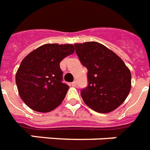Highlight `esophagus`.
<instances>
[{
    "instance_id": "obj_1",
    "label": "esophagus",
    "mask_w": 150,
    "mask_h": 150,
    "mask_svg": "<svg viewBox=\"0 0 150 150\" xmlns=\"http://www.w3.org/2000/svg\"><path fill=\"white\" fill-rule=\"evenodd\" d=\"M70 85H71L72 87H76V81H74V82H72L71 83H70Z\"/></svg>"
}]
</instances>
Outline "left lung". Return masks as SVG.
Here are the masks:
<instances>
[{"instance_id": "obj_1", "label": "left lung", "mask_w": 150, "mask_h": 150, "mask_svg": "<svg viewBox=\"0 0 150 150\" xmlns=\"http://www.w3.org/2000/svg\"><path fill=\"white\" fill-rule=\"evenodd\" d=\"M87 68L88 86L81 91L84 103L94 111L108 113L119 107L131 89V73L122 59L97 42L74 44Z\"/></svg>"}]
</instances>
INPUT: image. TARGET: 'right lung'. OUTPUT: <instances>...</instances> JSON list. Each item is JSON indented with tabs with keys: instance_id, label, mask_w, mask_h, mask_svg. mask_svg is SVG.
Segmentation results:
<instances>
[{
	"instance_id": "add662e5",
	"label": "right lung",
	"mask_w": 150,
	"mask_h": 150,
	"mask_svg": "<svg viewBox=\"0 0 150 150\" xmlns=\"http://www.w3.org/2000/svg\"><path fill=\"white\" fill-rule=\"evenodd\" d=\"M74 52L71 44H45L24 58L15 81L19 95L27 106L39 112H49L60 105L69 86L62 82L59 63Z\"/></svg>"
}]
</instances>
